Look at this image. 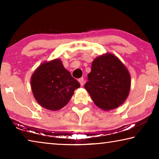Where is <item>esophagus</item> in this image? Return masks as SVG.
Instances as JSON below:
<instances>
[{
    "label": "esophagus",
    "instance_id": "34e87169",
    "mask_svg": "<svg viewBox=\"0 0 159 159\" xmlns=\"http://www.w3.org/2000/svg\"><path fill=\"white\" fill-rule=\"evenodd\" d=\"M79 81L81 86H83V84H84V79H83V78H80V79H79Z\"/></svg>",
    "mask_w": 159,
    "mask_h": 159
}]
</instances>
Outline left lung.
<instances>
[{"label": "left lung", "mask_w": 159, "mask_h": 159, "mask_svg": "<svg viewBox=\"0 0 159 159\" xmlns=\"http://www.w3.org/2000/svg\"><path fill=\"white\" fill-rule=\"evenodd\" d=\"M88 79L84 88L94 103L104 111L121 105L130 92L129 71L119 59L111 53L93 60Z\"/></svg>", "instance_id": "left-lung-1"}]
</instances>
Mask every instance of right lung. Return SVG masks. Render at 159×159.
I'll list each match as a JSON object with an SVG mask.
<instances>
[{
	"mask_svg": "<svg viewBox=\"0 0 159 159\" xmlns=\"http://www.w3.org/2000/svg\"><path fill=\"white\" fill-rule=\"evenodd\" d=\"M31 85L40 105L57 111L68 104L80 83L64 68L61 61L55 59L38 67L31 76Z\"/></svg>",
	"mask_w": 159,
	"mask_h": 159,
	"instance_id": "obj_1",
	"label": "right lung"
}]
</instances>
